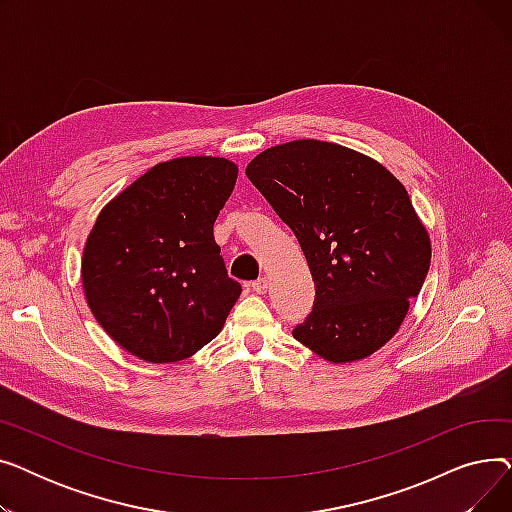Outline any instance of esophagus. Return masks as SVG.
Listing matches in <instances>:
<instances>
[{
	"instance_id": "obj_1",
	"label": "esophagus",
	"mask_w": 512,
	"mask_h": 512,
	"mask_svg": "<svg viewBox=\"0 0 512 512\" xmlns=\"http://www.w3.org/2000/svg\"><path fill=\"white\" fill-rule=\"evenodd\" d=\"M267 286H270V282H267V278H257L255 282H251V288H253L257 294H265V292H267Z\"/></svg>"
}]
</instances>
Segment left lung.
I'll return each mask as SVG.
<instances>
[{
    "instance_id": "8db88e82",
    "label": "left lung",
    "mask_w": 512,
    "mask_h": 512,
    "mask_svg": "<svg viewBox=\"0 0 512 512\" xmlns=\"http://www.w3.org/2000/svg\"><path fill=\"white\" fill-rule=\"evenodd\" d=\"M247 176L297 236L313 276V309L292 336L332 363L378 351L432 259L407 188L371 157L313 139L265 149Z\"/></svg>"
}]
</instances>
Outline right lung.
Returning a JSON list of instances; mask_svg holds the SVG:
<instances>
[{"label":"right lung","mask_w":512,"mask_h":512,"mask_svg":"<svg viewBox=\"0 0 512 512\" xmlns=\"http://www.w3.org/2000/svg\"><path fill=\"white\" fill-rule=\"evenodd\" d=\"M236 174L224 157H178L99 213L83 255L87 303L134 357L182 361L220 334L242 286L226 272L213 224Z\"/></svg>","instance_id":"add662e5"}]
</instances>
